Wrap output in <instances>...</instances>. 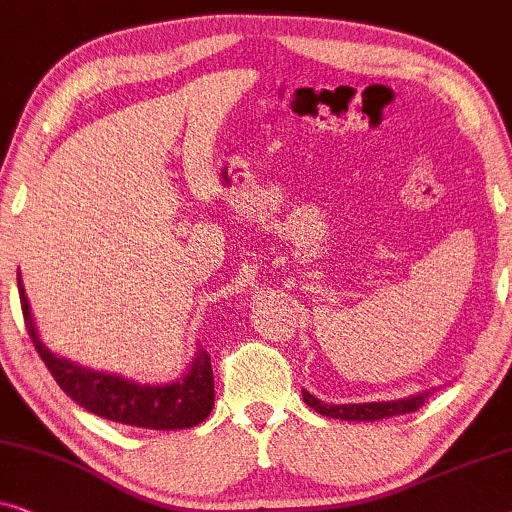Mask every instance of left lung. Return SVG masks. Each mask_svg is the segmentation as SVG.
I'll return each instance as SVG.
<instances>
[{"label":"left lung","instance_id":"obj_1","mask_svg":"<svg viewBox=\"0 0 512 512\" xmlns=\"http://www.w3.org/2000/svg\"><path fill=\"white\" fill-rule=\"evenodd\" d=\"M304 401L313 410H318L325 417H336V420H348V422H376L387 420L394 415H406L415 413L417 408L424 406V401L429 399L431 392H420L415 397L399 399V401H376V403H345V406H329V403L315 399L311 392L301 390Z\"/></svg>","mask_w":512,"mask_h":512}]
</instances>
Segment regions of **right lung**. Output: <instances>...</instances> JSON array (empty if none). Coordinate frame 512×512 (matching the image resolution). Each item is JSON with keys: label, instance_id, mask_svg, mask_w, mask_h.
Here are the masks:
<instances>
[{"label": "right lung", "instance_id": "right-lung-1", "mask_svg": "<svg viewBox=\"0 0 512 512\" xmlns=\"http://www.w3.org/2000/svg\"><path fill=\"white\" fill-rule=\"evenodd\" d=\"M18 292L25 327L34 348H37L43 364L48 366L50 376L62 387V392L74 399L81 408L104 417V420L155 431L190 429L194 424L204 422L213 410L215 390L211 355L204 348L197 352L185 378L164 387L139 385L120 376L83 369V366L53 355L39 341L37 329H34L32 322L30 301H27L23 283H20V273Z\"/></svg>", "mask_w": 512, "mask_h": 512}]
</instances>
